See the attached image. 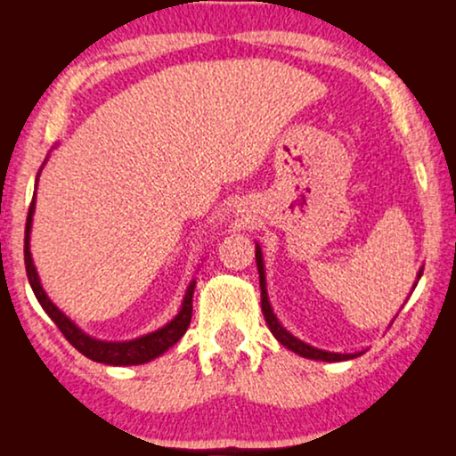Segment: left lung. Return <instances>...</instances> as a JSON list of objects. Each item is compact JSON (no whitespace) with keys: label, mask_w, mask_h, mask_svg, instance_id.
<instances>
[{"label":"left lung","mask_w":456,"mask_h":456,"mask_svg":"<svg viewBox=\"0 0 456 456\" xmlns=\"http://www.w3.org/2000/svg\"><path fill=\"white\" fill-rule=\"evenodd\" d=\"M255 259H257V270H259V287H261V311H264V317H265V323H268L270 332L274 334V338L279 341L281 345H285L287 349H291V352L302 355V358H308V360H322V362H343V360H354L358 358V355H362L364 352H354V354H337V352H326V349H317L313 347V345H308L305 341H300V338L294 337V334L289 332L282 323L276 319L274 311H272V305L268 300V287H265V270H264V255H261V246L255 244ZM422 276V268L418 270L416 274V281H420ZM418 282H413V289H416Z\"/></svg>","instance_id":"left-lung-1"}]
</instances>
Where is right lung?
Returning a JSON list of instances; mask_svg holds the SVG:
<instances>
[{
  "instance_id": "add662e5",
  "label": "right lung",
  "mask_w": 456,
  "mask_h": 456,
  "mask_svg": "<svg viewBox=\"0 0 456 456\" xmlns=\"http://www.w3.org/2000/svg\"><path fill=\"white\" fill-rule=\"evenodd\" d=\"M38 177H40V171H38ZM36 186H38V180H36ZM34 212H36V192H34V201H31L29 206L28 224H25V270H28L29 285L31 289H34V296L38 297L40 306L45 308L46 315L53 319L55 326L61 330V334H64L72 347L78 349L86 358L94 360V362H102L111 366H133V364H145L150 362V360L159 358V355L165 354L169 347H174V345L184 337L188 326H191V317H192V294H195V285H197L195 279H192L191 285L186 287L184 300H182V306L180 311H177V315L171 319L167 326L154 330V332L143 334V337L133 338V341H101V338H94L87 332H83V330L78 328L70 317H66L64 313L51 302V297L46 296L43 285H40V276L38 272H36L34 259H31V250H29V233H31V221H34Z\"/></svg>"
}]
</instances>
